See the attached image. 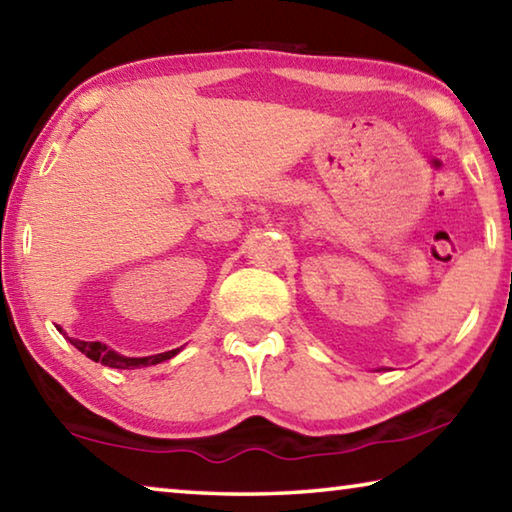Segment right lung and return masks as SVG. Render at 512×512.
Masks as SVG:
<instances>
[{"label": "right lung", "mask_w": 512, "mask_h": 512, "mask_svg": "<svg viewBox=\"0 0 512 512\" xmlns=\"http://www.w3.org/2000/svg\"><path fill=\"white\" fill-rule=\"evenodd\" d=\"M67 341L74 345L76 350H81L85 357H90L92 361H101L103 366L108 368H119V370H131V368H144V366H155V363L160 361H167L171 357H176L180 352V348L176 350H169V352H162V354H153V357H121L115 350H110L108 345H103L99 341H79V339H69Z\"/></svg>", "instance_id": "add662e5"}]
</instances>
